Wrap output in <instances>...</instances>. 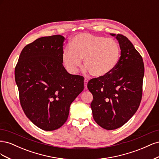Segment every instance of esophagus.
<instances>
[{
    "mask_svg": "<svg viewBox=\"0 0 159 159\" xmlns=\"http://www.w3.org/2000/svg\"><path fill=\"white\" fill-rule=\"evenodd\" d=\"M88 83V80L87 79H85L84 80V88H85V89H87Z\"/></svg>",
    "mask_w": 159,
    "mask_h": 159,
    "instance_id": "obj_1",
    "label": "esophagus"
}]
</instances>
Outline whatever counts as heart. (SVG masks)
<instances>
[{
  "label": "heart",
  "mask_w": 159,
  "mask_h": 159,
  "mask_svg": "<svg viewBox=\"0 0 159 159\" xmlns=\"http://www.w3.org/2000/svg\"><path fill=\"white\" fill-rule=\"evenodd\" d=\"M121 55L118 43L111 38L81 34L75 36L62 53V61L70 73L75 74L84 58L85 70L95 78H102L116 68Z\"/></svg>",
  "instance_id": "1"
}]
</instances>
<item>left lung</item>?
<instances>
[{
  "label": "left lung",
  "instance_id": "obj_1",
  "mask_svg": "<svg viewBox=\"0 0 159 159\" xmlns=\"http://www.w3.org/2000/svg\"><path fill=\"white\" fill-rule=\"evenodd\" d=\"M117 40L121 56L115 69L107 75L91 79L88 88L95 121L107 130L121 127L136 113L142 98L144 64L132 43L122 34H110Z\"/></svg>",
  "mask_w": 159,
  "mask_h": 159
}]
</instances>
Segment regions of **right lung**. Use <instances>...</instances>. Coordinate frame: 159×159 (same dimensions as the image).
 <instances>
[{
    "mask_svg": "<svg viewBox=\"0 0 159 159\" xmlns=\"http://www.w3.org/2000/svg\"><path fill=\"white\" fill-rule=\"evenodd\" d=\"M64 40L61 35L38 38L24 48L14 71L24 112L44 131L63 125L84 88V77L69 74L63 66Z\"/></svg>",
    "mask_w": 159,
    "mask_h": 159,
    "instance_id": "1",
    "label": "right lung"
}]
</instances>
